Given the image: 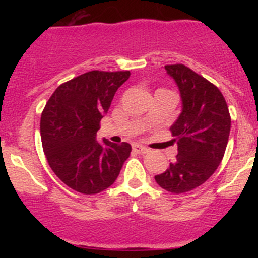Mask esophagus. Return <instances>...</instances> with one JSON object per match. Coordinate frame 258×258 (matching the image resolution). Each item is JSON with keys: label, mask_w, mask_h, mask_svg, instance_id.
Here are the masks:
<instances>
[{"label": "esophagus", "mask_w": 258, "mask_h": 258, "mask_svg": "<svg viewBox=\"0 0 258 258\" xmlns=\"http://www.w3.org/2000/svg\"><path fill=\"white\" fill-rule=\"evenodd\" d=\"M132 150H134L136 153H140V155H145V153L148 152L147 147H145V146L142 145H137V144L132 145Z\"/></svg>", "instance_id": "1"}]
</instances>
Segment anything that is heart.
I'll return each mask as SVG.
<instances>
[{
    "label": "heart",
    "mask_w": 258,
    "mask_h": 258,
    "mask_svg": "<svg viewBox=\"0 0 258 258\" xmlns=\"http://www.w3.org/2000/svg\"><path fill=\"white\" fill-rule=\"evenodd\" d=\"M162 90H163V88H162Z\"/></svg>",
    "instance_id": "b5f03b06"
}]
</instances>
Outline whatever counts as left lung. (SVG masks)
<instances>
[{"label": "left lung", "instance_id": "8db88e82", "mask_svg": "<svg viewBox=\"0 0 258 258\" xmlns=\"http://www.w3.org/2000/svg\"><path fill=\"white\" fill-rule=\"evenodd\" d=\"M165 69L177 83L183 108L170 128L178 155L155 179L166 191L184 194L205 183L217 170L227 147L231 116L217 86L182 63Z\"/></svg>", "mask_w": 258, "mask_h": 258}]
</instances>
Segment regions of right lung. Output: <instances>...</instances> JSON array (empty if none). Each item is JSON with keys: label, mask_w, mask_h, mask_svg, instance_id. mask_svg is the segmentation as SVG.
I'll list each match as a JSON object with an SVG mask.
<instances>
[{"label": "right lung", "mask_w": 258, "mask_h": 258, "mask_svg": "<svg viewBox=\"0 0 258 258\" xmlns=\"http://www.w3.org/2000/svg\"><path fill=\"white\" fill-rule=\"evenodd\" d=\"M130 71L86 72L56 88L41 114V141L49 167L66 186L83 195L108 188L131 152L127 142L117 145L96 134L116 91Z\"/></svg>", "instance_id": "add662e5"}]
</instances>
